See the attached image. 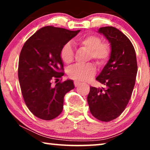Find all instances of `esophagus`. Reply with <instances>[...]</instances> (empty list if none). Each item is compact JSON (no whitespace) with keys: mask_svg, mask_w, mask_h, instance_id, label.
<instances>
[{"mask_svg":"<svg viewBox=\"0 0 150 150\" xmlns=\"http://www.w3.org/2000/svg\"><path fill=\"white\" fill-rule=\"evenodd\" d=\"M80 85H81V83H80V82H79V81H74V86H75L76 87H79Z\"/></svg>","mask_w":150,"mask_h":150,"instance_id":"esophagus-1","label":"esophagus"}]
</instances>
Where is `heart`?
<instances>
[{
    "mask_svg": "<svg viewBox=\"0 0 150 150\" xmlns=\"http://www.w3.org/2000/svg\"><path fill=\"white\" fill-rule=\"evenodd\" d=\"M80 47L89 51V59H93L99 65H103L109 59L111 48L108 43L102 42L101 38L96 35H88L78 39L75 42ZM61 60L65 64H69L74 58V52L69 43H67L60 52ZM96 73V67L92 63L87 65L76 64L68 70V76L71 79L87 81Z\"/></svg>",
    "mask_w": 150,
    "mask_h": 150,
    "instance_id": "obj_1",
    "label": "heart"
}]
</instances>
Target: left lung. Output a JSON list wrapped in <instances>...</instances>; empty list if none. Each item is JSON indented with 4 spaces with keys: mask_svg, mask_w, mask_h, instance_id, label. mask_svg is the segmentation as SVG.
<instances>
[{
    "mask_svg": "<svg viewBox=\"0 0 150 150\" xmlns=\"http://www.w3.org/2000/svg\"><path fill=\"white\" fill-rule=\"evenodd\" d=\"M98 32L110 42L111 53L96 78L105 88L90 87L87 102L94 117L108 122L118 117L128 104L136 81L137 62L134 46L120 30L105 26Z\"/></svg>",
    "mask_w": 150,
    "mask_h": 150,
    "instance_id": "8db88e82",
    "label": "left lung"
}]
</instances>
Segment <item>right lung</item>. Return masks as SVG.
<instances>
[{"label": "right lung", "instance_id": "right-lung-1", "mask_svg": "<svg viewBox=\"0 0 150 150\" xmlns=\"http://www.w3.org/2000/svg\"><path fill=\"white\" fill-rule=\"evenodd\" d=\"M80 32L47 26L26 40L20 52L18 79L24 100L37 117L51 120L61 113L63 99L74 88L73 81L52 82L64 75L60 52L62 47Z\"/></svg>", "mask_w": 150, "mask_h": 150}]
</instances>
